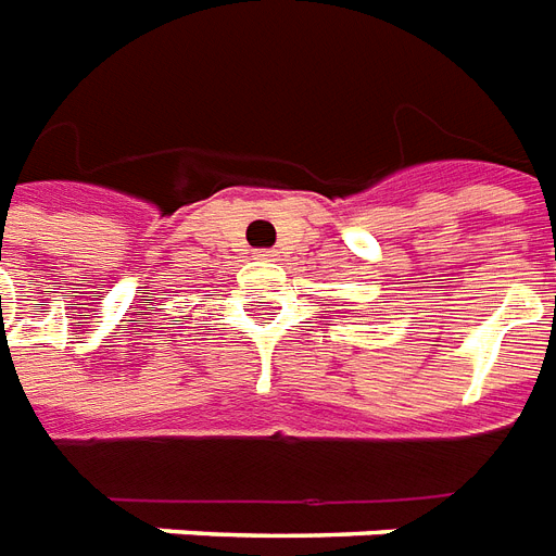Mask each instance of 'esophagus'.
Masks as SVG:
<instances>
[{"mask_svg":"<svg viewBox=\"0 0 556 556\" xmlns=\"http://www.w3.org/2000/svg\"><path fill=\"white\" fill-rule=\"evenodd\" d=\"M257 261H278V251H273V249L257 251Z\"/></svg>","mask_w":556,"mask_h":556,"instance_id":"1","label":"esophagus"}]
</instances>
